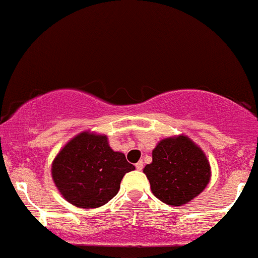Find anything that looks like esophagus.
<instances>
[{
  "label": "esophagus",
  "instance_id": "34e87169",
  "mask_svg": "<svg viewBox=\"0 0 258 258\" xmlns=\"http://www.w3.org/2000/svg\"><path fill=\"white\" fill-rule=\"evenodd\" d=\"M135 167H137V170L138 171H141L143 170V167H144V163H143V161H139L137 163V165H135Z\"/></svg>",
  "mask_w": 258,
  "mask_h": 258
}]
</instances>
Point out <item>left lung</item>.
<instances>
[{
	"label": "left lung",
	"instance_id": "left-lung-1",
	"mask_svg": "<svg viewBox=\"0 0 258 258\" xmlns=\"http://www.w3.org/2000/svg\"><path fill=\"white\" fill-rule=\"evenodd\" d=\"M144 173L156 198L168 206L188 203L207 187L210 166L203 151L189 138L163 139L152 151Z\"/></svg>",
	"mask_w": 258,
	"mask_h": 258
}]
</instances>
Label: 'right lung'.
Masks as SVG:
<instances>
[{
	"instance_id": "add662e5",
	"label": "right lung",
	"mask_w": 258,
	"mask_h": 258,
	"mask_svg": "<svg viewBox=\"0 0 258 258\" xmlns=\"http://www.w3.org/2000/svg\"><path fill=\"white\" fill-rule=\"evenodd\" d=\"M134 168L124 154L109 148L106 135L85 132L63 146L51 173L66 201L79 208H97L117 195L124 174Z\"/></svg>"
}]
</instances>
